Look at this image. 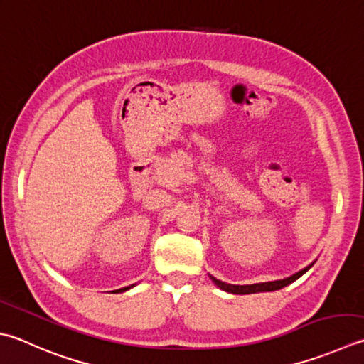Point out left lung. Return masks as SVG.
Segmentation results:
<instances>
[{
    "mask_svg": "<svg viewBox=\"0 0 364 364\" xmlns=\"http://www.w3.org/2000/svg\"><path fill=\"white\" fill-rule=\"evenodd\" d=\"M314 265V262L311 263V265H308L306 268H303L301 272H298L295 274H291L289 277H286V279H279V281H272V282H259V284H251V286H233V284H227V282H223L216 279L215 276H211V281L216 284V286L224 290V291H229V294H235V295H249V294H259V291H273V290H279L282 287L289 286V284H291L294 281H296L298 277H301L308 269Z\"/></svg>",
    "mask_w": 364,
    "mask_h": 364,
    "instance_id": "obj_1",
    "label": "left lung"
}]
</instances>
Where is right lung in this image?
Segmentation results:
<instances>
[{"instance_id":"add662e5","label":"right lung","mask_w":364,"mask_h":364,"mask_svg":"<svg viewBox=\"0 0 364 364\" xmlns=\"http://www.w3.org/2000/svg\"><path fill=\"white\" fill-rule=\"evenodd\" d=\"M131 287H134V286H131ZM131 287H124V289H119V290H117V291H124V290H129Z\"/></svg>"}]
</instances>
